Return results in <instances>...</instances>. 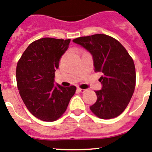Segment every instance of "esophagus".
Returning a JSON list of instances; mask_svg holds the SVG:
<instances>
[{"mask_svg": "<svg viewBox=\"0 0 152 152\" xmlns=\"http://www.w3.org/2000/svg\"><path fill=\"white\" fill-rule=\"evenodd\" d=\"M77 90H78L80 93H85V92L87 91V90H84V89H81V88H77Z\"/></svg>", "mask_w": 152, "mask_h": 152, "instance_id": "esophagus-1", "label": "esophagus"}]
</instances>
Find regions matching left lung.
Here are the masks:
<instances>
[{
    "label": "left lung",
    "mask_w": 152,
    "mask_h": 152,
    "mask_svg": "<svg viewBox=\"0 0 152 152\" xmlns=\"http://www.w3.org/2000/svg\"><path fill=\"white\" fill-rule=\"evenodd\" d=\"M73 41L92 54L95 72H101V90L90 107L96 116L111 119L126 109L136 87V69L132 57L121 43L104 34L80 37Z\"/></svg>",
    "instance_id": "8db88e82"
}]
</instances>
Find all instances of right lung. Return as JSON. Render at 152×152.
<instances>
[{
  "label": "right lung",
  "mask_w": 152,
  "mask_h": 152,
  "mask_svg": "<svg viewBox=\"0 0 152 152\" xmlns=\"http://www.w3.org/2000/svg\"><path fill=\"white\" fill-rule=\"evenodd\" d=\"M70 41L39 39L27 47L18 61L16 75L21 98L31 113L44 121L59 119L76 91L75 86L54 85L56 69Z\"/></svg>",
  "instance_id": "add662e5"
}]
</instances>
